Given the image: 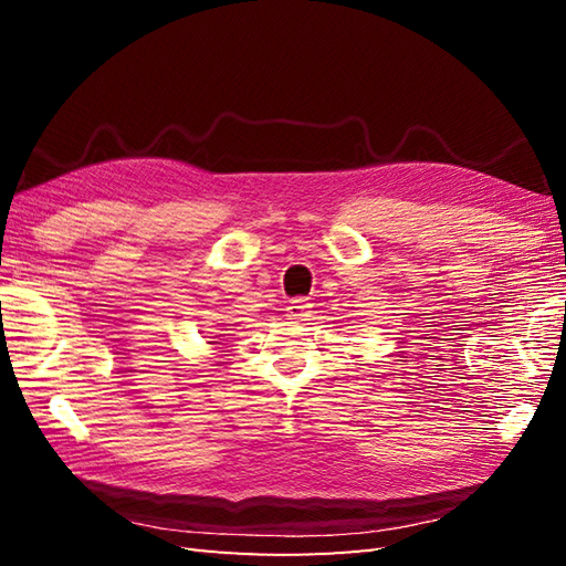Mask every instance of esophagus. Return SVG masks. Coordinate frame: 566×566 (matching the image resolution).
Here are the masks:
<instances>
[{
  "label": "esophagus",
  "mask_w": 566,
  "mask_h": 566,
  "mask_svg": "<svg viewBox=\"0 0 566 566\" xmlns=\"http://www.w3.org/2000/svg\"><path fill=\"white\" fill-rule=\"evenodd\" d=\"M311 306L308 298H294V302L286 306V316L294 318V321H306L311 316Z\"/></svg>",
  "instance_id": "1"
}]
</instances>
